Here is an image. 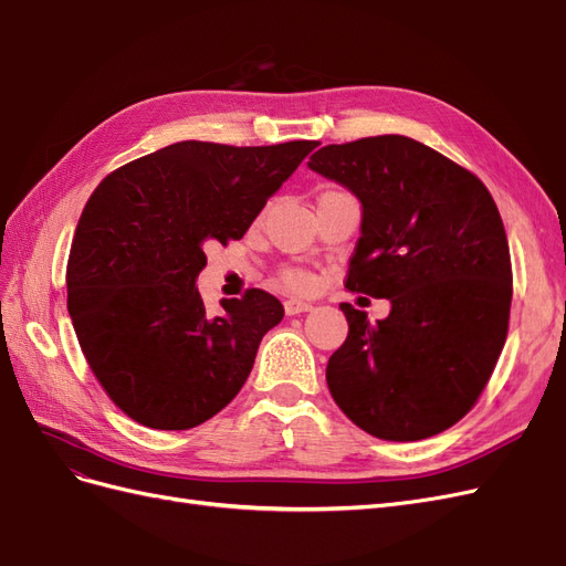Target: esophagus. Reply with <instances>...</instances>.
<instances>
[{
	"label": "esophagus",
	"mask_w": 566,
	"mask_h": 566,
	"mask_svg": "<svg viewBox=\"0 0 566 566\" xmlns=\"http://www.w3.org/2000/svg\"><path fill=\"white\" fill-rule=\"evenodd\" d=\"M312 310H314L312 302H302V300H287V302H285V314H287V316L304 314V312H312Z\"/></svg>",
	"instance_id": "esophagus-1"
}]
</instances>
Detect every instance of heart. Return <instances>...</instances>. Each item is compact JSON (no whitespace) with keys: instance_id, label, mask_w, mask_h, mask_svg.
<instances>
[{"instance_id":"obj_1","label":"heart","mask_w":566,"mask_h":566,"mask_svg":"<svg viewBox=\"0 0 566 566\" xmlns=\"http://www.w3.org/2000/svg\"><path fill=\"white\" fill-rule=\"evenodd\" d=\"M285 283L293 290H306V287H312V276L304 271H290V273H285Z\"/></svg>"}]
</instances>
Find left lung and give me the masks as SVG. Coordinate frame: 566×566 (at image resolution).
<instances>
[{
    "label": "left lung",
    "mask_w": 566,
    "mask_h": 566,
    "mask_svg": "<svg viewBox=\"0 0 566 566\" xmlns=\"http://www.w3.org/2000/svg\"><path fill=\"white\" fill-rule=\"evenodd\" d=\"M306 165L361 202L347 287L391 304L378 323L339 304L349 335L325 368L335 403L387 441L449 430L507 337L512 266L499 208L465 167L401 134L323 146Z\"/></svg>",
    "instance_id": "obj_1"
}]
</instances>
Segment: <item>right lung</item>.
Returning <instances> with one entry per match:
<instances>
[{"label": "right lung", "instance_id": "right-lung-1", "mask_svg": "<svg viewBox=\"0 0 566 566\" xmlns=\"http://www.w3.org/2000/svg\"><path fill=\"white\" fill-rule=\"evenodd\" d=\"M316 142H179L115 169L67 256V314L113 403L153 430H191L231 403L283 304L260 287L205 310V248L238 241Z\"/></svg>", "mask_w": 566, "mask_h": 566}]
</instances>
